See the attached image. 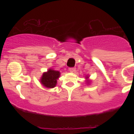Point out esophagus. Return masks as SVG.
<instances>
[{"instance_id": "1", "label": "esophagus", "mask_w": 134, "mask_h": 134, "mask_svg": "<svg viewBox=\"0 0 134 134\" xmlns=\"http://www.w3.org/2000/svg\"><path fill=\"white\" fill-rule=\"evenodd\" d=\"M69 71L70 72H74V71H75V68H69Z\"/></svg>"}]
</instances>
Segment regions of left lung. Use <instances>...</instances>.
Masks as SVG:
<instances>
[{
    "mask_svg": "<svg viewBox=\"0 0 134 134\" xmlns=\"http://www.w3.org/2000/svg\"><path fill=\"white\" fill-rule=\"evenodd\" d=\"M85 79H86V83L87 84V85H90L91 82V80L89 79V76H88V75H86V76H85Z\"/></svg>",
    "mask_w": 134,
    "mask_h": 134,
    "instance_id": "1",
    "label": "left lung"
}]
</instances>
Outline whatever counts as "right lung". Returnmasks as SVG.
<instances>
[{
  "label": "right lung",
  "instance_id": "right-lung-1",
  "mask_svg": "<svg viewBox=\"0 0 134 134\" xmlns=\"http://www.w3.org/2000/svg\"><path fill=\"white\" fill-rule=\"evenodd\" d=\"M60 72L52 68H49L47 72L43 73L40 79V82L48 88H54L57 85V80L60 78Z\"/></svg>",
  "mask_w": 134,
  "mask_h": 134
}]
</instances>
